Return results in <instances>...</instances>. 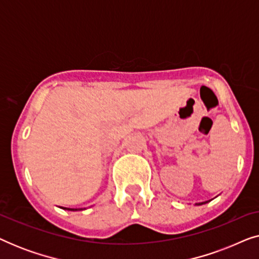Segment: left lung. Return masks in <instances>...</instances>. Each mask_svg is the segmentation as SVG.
<instances>
[{
	"label": "left lung",
	"mask_w": 259,
	"mask_h": 259,
	"mask_svg": "<svg viewBox=\"0 0 259 259\" xmlns=\"http://www.w3.org/2000/svg\"><path fill=\"white\" fill-rule=\"evenodd\" d=\"M205 203H207V201H204V203H197V205H201V204H205Z\"/></svg>",
	"instance_id": "left-lung-1"
}]
</instances>
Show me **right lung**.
Wrapping results in <instances>:
<instances>
[{
  "mask_svg": "<svg viewBox=\"0 0 259 259\" xmlns=\"http://www.w3.org/2000/svg\"><path fill=\"white\" fill-rule=\"evenodd\" d=\"M65 208V210H68V211H77V210H82V208H68V207H62Z\"/></svg>",
  "mask_w": 259,
  "mask_h": 259,
  "instance_id": "add662e5",
  "label": "right lung"
}]
</instances>
